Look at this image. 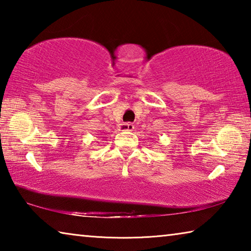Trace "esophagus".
Segmentation results:
<instances>
[{"label": "esophagus", "mask_w": 251, "mask_h": 251, "mask_svg": "<svg viewBox=\"0 0 251 251\" xmlns=\"http://www.w3.org/2000/svg\"><path fill=\"white\" fill-rule=\"evenodd\" d=\"M134 129V125L131 123H122L118 125V130L120 131H131Z\"/></svg>", "instance_id": "34e87169"}]
</instances>
